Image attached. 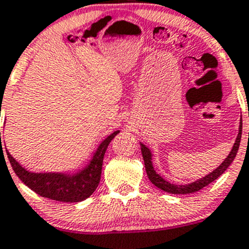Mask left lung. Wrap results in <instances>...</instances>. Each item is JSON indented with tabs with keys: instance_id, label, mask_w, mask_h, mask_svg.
<instances>
[{
	"instance_id": "obj_1",
	"label": "left lung",
	"mask_w": 249,
	"mask_h": 249,
	"mask_svg": "<svg viewBox=\"0 0 249 249\" xmlns=\"http://www.w3.org/2000/svg\"><path fill=\"white\" fill-rule=\"evenodd\" d=\"M241 134H242V120H240V125H239V133H237L236 140L234 142L231 150L228 154L227 158L222 161V163L219 167H216L213 172H211L206 177L199 178V180L194 181V182L187 183V185H175V183H170L169 181L164 180L163 178L156 172L154 166H153V154L150 152V149L146 144H143L142 142H140V146H141V153L142 158H143L144 167H146V172L148 175V178L150 180V182L153 185L158 187L161 191L170 193V194H191V193L199 192L200 189H202L203 187L208 186L209 183H212L213 181L216 180L220 175L223 174L226 169L231 166V163L235 159L237 149H239L240 141H241Z\"/></svg>"
}]
</instances>
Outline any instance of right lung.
Masks as SVG:
<instances>
[{
  "label": "right lung",
  "instance_id": "add662e5",
  "mask_svg": "<svg viewBox=\"0 0 249 249\" xmlns=\"http://www.w3.org/2000/svg\"><path fill=\"white\" fill-rule=\"evenodd\" d=\"M119 133L120 130H115L103 140L93 153L90 160L76 172H30L21 166L7 149L5 150L15 174L32 191L41 196L61 202H80L90 196L99 186L103 156L108 144ZM0 144L2 149V142Z\"/></svg>",
  "mask_w": 249,
  "mask_h": 249
}]
</instances>
